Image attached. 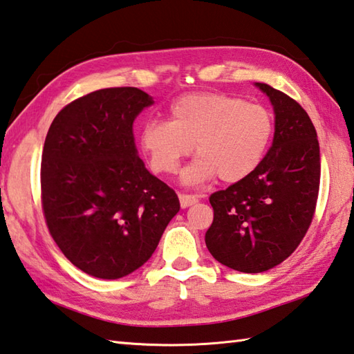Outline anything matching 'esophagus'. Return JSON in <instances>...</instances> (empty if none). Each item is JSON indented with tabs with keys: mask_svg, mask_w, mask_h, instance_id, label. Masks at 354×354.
<instances>
[{
	"mask_svg": "<svg viewBox=\"0 0 354 354\" xmlns=\"http://www.w3.org/2000/svg\"><path fill=\"white\" fill-rule=\"evenodd\" d=\"M179 203H181L183 209H187V207H190V205L198 203V196L196 195H187V193H181V195H179Z\"/></svg>",
	"mask_w": 354,
	"mask_h": 354,
	"instance_id": "obj_1",
	"label": "esophagus"
}]
</instances>
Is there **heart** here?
<instances>
[{"instance_id":"1","label":"heart","mask_w":354,"mask_h":354,"mask_svg":"<svg viewBox=\"0 0 354 354\" xmlns=\"http://www.w3.org/2000/svg\"><path fill=\"white\" fill-rule=\"evenodd\" d=\"M273 133V113L262 104L224 92H192L170 104L169 121L145 122L140 141L156 173H176L193 144L196 159L184 171L185 183L218 176L236 184L258 170Z\"/></svg>"}]
</instances>
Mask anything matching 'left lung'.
<instances>
[{
	"label": "left lung",
	"instance_id": "obj_1",
	"mask_svg": "<svg viewBox=\"0 0 354 354\" xmlns=\"http://www.w3.org/2000/svg\"><path fill=\"white\" fill-rule=\"evenodd\" d=\"M274 109V138L252 176L210 195L213 223L205 244L221 264L261 273L281 264L306 236L321 181L316 129L302 106L256 82Z\"/></svg>",
	"mask_w": 354,
	"mask_h": 354
}]
</instances>
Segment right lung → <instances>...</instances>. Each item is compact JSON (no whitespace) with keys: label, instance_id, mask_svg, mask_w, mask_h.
<instances>
[{"label":"right lung","instance_id":"1","mask_svg":"<svg viewBox=\"0 0 354 354\" xmlns=\"http://www.w3.org/2000/svg\"><path fill=\"white\" fill-rule=\"evenodd\" d=\"M153 100L136 87L101 88L55 116L41 159V205L66 258L100 279L140 268L179 212L175 190L138 156L133 121Z\"/></svg>","mask_w":354,"mask_h":354}]
</instances>
